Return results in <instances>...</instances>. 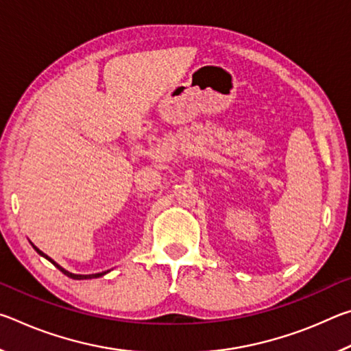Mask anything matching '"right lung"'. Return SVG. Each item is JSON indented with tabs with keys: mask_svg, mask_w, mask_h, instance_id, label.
<instances>
[{
	"mask_svg": "<svg viewBox=\"0 0 351 351\" xmlns=\"http://www.w3.org/2000/svg\"><path fill=\"white\" fill-rule=\"evenodd\" d=\"M31 245H32V243H31ZM32 247H34L35 251H37L40 255H41V257H45L46 260H49L51 263L54 265L57 269H60L64 276H68L69 278H74V280H86V278H99V277H102V276H105V274H106V272H108V271H105V272H97V274H86V276H83V274H74V272H69V271L64 269L63 266H60V265L57 263V261L52 260V258L49 257V255H46L43 251H40V249H38L37 246H35V245H32Z\"/></svg>",
	"mask_w": 351,
	"mask_h": 351,
	"instance_id": "right-lung-1",
	"label": "right lung"
}]
</instances>
